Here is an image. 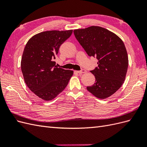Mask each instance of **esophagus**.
<instances>
[{
    "mask_svg": "<svg viewBox=\"0 0 147 147\" xmlns=\"http://www.w3.org/2000/svg\"><path fill=\"white\" fill-rule=\"evenodd\" d=\"M77 72H78V74H83V73H86V70H84V69H82L81 70L77 71Z\"/></svg>",
    "mask_w": 147,
    "mask_h": 147,
    "instance_id": "esophagus-1",
    "label": "esophagus"
}]
</instances>
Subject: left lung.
<instances>
[{
  "mask_svg": "<svg viewBox=\"0 0 147 147\" xmlns=\"http://www.w3.org/2000/svg\"><path fill=\"white\" fill-rule=\"evenodd\" d=\"M74 33L88 55L98 60V66L90 71L96 82L87 90L99 99L107 98L125 80L129 62L125 45L118 35L99 26L75 29Z\"/></svg>",
  "mask_w": 147,
  "mask_h": 147,
  "instance_id": "1",
  "label": "left lung"
}]
</instances>
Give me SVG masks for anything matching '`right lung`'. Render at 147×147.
Segmentation results:
<instances>
[{"mask_svg":"<svg viewBox=\"0 0 147 147\" xmlns=\"http://www.w3.org/2000/svg\"><path fill=\"white\" fill-rule=\"evenodd\" d=\"M72 30H48L31 37L22 56L21 69L30 90L44 100L53 99L63 91L74 72L56 65L54 61L60 46Z\"/></svg>","mask_w":147,"mask_h":147,"instance_id":"add662e5","label":"right lung"}]
</instances>
